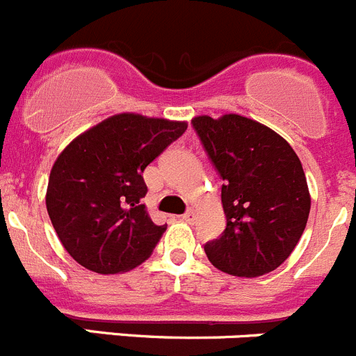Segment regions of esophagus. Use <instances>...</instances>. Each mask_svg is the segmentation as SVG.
<instances>
[{
  "label": "esophagus",
  "instance_id": "1",
  "mask_svg": "<svg viewBox=\"0 0 356 356\" xmlns=\"http://www.w3.org/2000/svg\"><path fill=\"white\" fill-rule=\"evenodd\" d=\"M181 218H182V220H184V222L193 223L195 222V211L193 209H188L184 214H182Z\"/></svg>",
  "mask_w": 356,
  "mask_h": 356
}]
</instances>
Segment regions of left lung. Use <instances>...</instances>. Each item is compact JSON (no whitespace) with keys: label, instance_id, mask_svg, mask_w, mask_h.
I'll return each mask as SVG.
<instances>
[{"label":"left lung","instance_id":"1","mask_svg":"<svg viewBox=\"0 0 356 356\" xmlns=\"http://www.w3.org/2000/svg\"><path fill=\"white\" fill-rule=\"evenodd\" d=\"M222 184L227 227L206 243L207 259L236 277L277 270L302 238L310 213L305 172L293 147L241 115L191 120Z\"/></svg>","mask_w":356,"mask_h":356}]
</instances>
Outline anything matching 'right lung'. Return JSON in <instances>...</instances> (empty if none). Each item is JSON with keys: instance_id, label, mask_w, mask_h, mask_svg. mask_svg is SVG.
Segmentation results:
<instances>
[{"instance_id": "obj_1", "label": "right lung", "mask_w": 356, "mask_h": 356, "mask_svg": "<svg viewBox=\"0 0 356 356\" xmlns=\"http://www.w3.org/2000/svg\"><path fill=\"white\" fill-rule=\"evenodd\" d=\"M186 122L120 113L79 134L54 161L46 206L70 257L101 275L142 264L166 225L145 211L143 170L182 136Z\"/></svg>"}]
</instances>
